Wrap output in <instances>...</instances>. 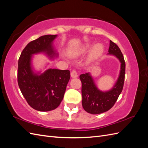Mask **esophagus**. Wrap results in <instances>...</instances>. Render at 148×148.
<instances>
[{
    "instance_id": "esophagus-1",
    "label": "esophagus",
    "mask_w": 148,
    "mask_h": 148,
    "mask_svg": "<svg viewBox=\"0 0 148 148\" xmlns=\"http://www.w3.org/2000/svg\"><path fill=\"white\" fill-rule=\"evenodd\" d=\"M71 75V78H77L78 77V73H77V71L76 70H72L71 71L70 73Z\"/></svg>"
}]
</instances>
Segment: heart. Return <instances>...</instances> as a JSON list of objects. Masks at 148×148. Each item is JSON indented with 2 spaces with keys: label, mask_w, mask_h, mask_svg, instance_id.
<instances>
[{
  "label": "heart",
  "mask_w": 148,
  "mask_h": 148,
  "mask_svg": "<svg viewBox=\"0 0 148 148\" xmlns=\"http://www.w3.org/2000/svg\"><path fill=\"white\" fill-rule=\"evenodd\" d=\"M91 47V45L89 44H87L86 45H84L80 50V52L83 53L88 51ZM104 51V48L103 46L100 44H97L96 45L94 46L93 49L90 53V59L91 60H95L97 59L98 57L101 56V54Z\"/></svg>",
  "instance_id": "b5f03b06"
}]
</instances>
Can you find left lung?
Listing matches in <instances>:
<instances>
[{
  "label": "left lung",
  "instance_id": "1",
  "mask_svg": "<svg viewBox=\"0 0 148 148\" xmlns=\"http://www.w3.org/2000/svg\"><path fill=\"white\" fill-rule=\"evenodd\" d=\"M108 54L115 56L121 63L117 81L110 90H99L89 73L79 75L82 84V106L84 110L89 114H99L110 109L122 91L125 80V62L120 48L112 41H110Z\"/></svg>",
  "mask_w": 148,
  "mask_h": 148
}]
</instances>
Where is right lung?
<instances>
[{"label":"right lung","instance_id":"obj_1","mask_svg":"<svg viewBox=\"0 0 148 148\" xmlns=\"http://www.w3.org/2000/svg\"><path fill=\"white\" fill-rule=\"evenodd\" d=\"M57 35H44L31 41L24 48L18 64V84L28 104L34 109L47 112L56 109L64 98L70 78L68 70L49 69L35 73L31 65L32 56L44 53L51 59L57 53L52 43Z\"/></svg>","mask_w":148,"mask_h":148}]
</instances>
